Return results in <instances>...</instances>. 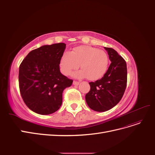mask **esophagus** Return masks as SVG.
<instances>
[{
  "mask_svg": "<svg viewBox=\"0 0 155 155\" xmlns=\"http://www.w3.org/2000/svg\"><path fill=\"white\" fill-rule=\"evenodd\" d=\"M79 84V81H73V85H78Z\"/></svg>",
  "mask_w": 155,
  "mask_h": 155,
  "instance_id": "esophagus-1",
  "label": "esophagus"
}]
</instances>
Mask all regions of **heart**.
<instances>
[{
    "instance_id": "heart-1",
    "label": "heart",
    "mask_w": 155,
    "mask_h": 155,
    "mask_svg": "<svg viewBox=\"0 0 155 155\" xmlns=\"http://www.w3.org/2000/svg\"><path fill=\"white\" fill-rule=\"evenodd\" d=\"M109 58L106 51L91 46H79L64 52L60 59V68L65 76H70L74 70H81L74 74L78 78L87 77L96 81L104 76L109 67Z\"/></svg>"
}]
</instances>
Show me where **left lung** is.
Instances as JSON below:
<instances>
[{
    "instance_id": "obj_1",
    "label": "left lung",
    "mask_w": 155,
    "mask_h": 155,
    "mask_svg": "<svg viewBox=\"0 0 155 155\" xmlns=\"http://www.w3.org/2000/svg\"><path fill=\"white\" fill-rule=\"evenodd\" d=\"M111 63L101 79L90 82L91 90L85 95L88 106L97 112L110 110L122 98L127 87V70L125 59L111 48L105 47Z\"/></svg>"
}]
</instances>
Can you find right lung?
<instances>
[{
	"mask_svg": "<svg viewBox=\"0 0 155 155\" xmlns=\"http://www.w3.org/2000/svg\"><path fill=\"white\" fill-rule=\"evenodd\" d=\"M64 43L44 45L31 50L18 70L21 97L30 110L42 115L52 114L62 104L63 91L73 82L60 72Z\"/></svg>",
	"mask_w": 155,
	"mask_h": 155,
	"instance_id": "right-lung-1",
	"label": "right lung"
}]
</instances>
